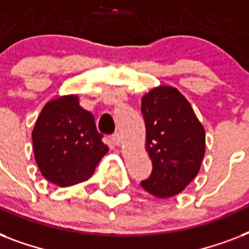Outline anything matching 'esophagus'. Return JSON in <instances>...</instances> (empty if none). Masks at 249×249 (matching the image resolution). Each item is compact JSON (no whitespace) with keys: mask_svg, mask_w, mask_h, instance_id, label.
I'll list each match as a JSON object with an SVG mask.
<instances>
[{"mask_svg":"<svg viewBox=\"0 0 249 249\" xmlns=\"http://www.w3.org/2000/svg\"><path fill=\"white\" fill-rule=\"evenodd\" d=\"M111 140H112V142L116 144V146H120V144L123 143V138H121L120 133H115V134H112Z\"/></svg>","mask_w":249,"mask_h":249,"instance_id":"obj_1","label":"esophagus"}]
</instances>
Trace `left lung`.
I'll return each instance as SVG.
<instances>
[{
	"label": "left lung",
	"instance_id": "8db88e82",
	"mask_svg": "<svg viewBox=\"0 0 249 249\" xmlns=\"http://www.w3.org/2000/svg\"><path fill=\"white\" fill-rule=\"evenodd\" d=\"M146 151L151 176L141 182L147 193L170 197L196 177L205 154V132L189 101L172 86H159L142 97Z\"/></svg>",
	"mask_w": 249,
	"mask_h": 249
}]
</instances>
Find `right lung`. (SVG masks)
I'll use <instances>...</instances> for the list:
<instances>
[{
	"label": "right lung",
	"instance_id": "add662e5",
	"mask_svg": "<svg viewBox=\"0 0 249 249\" xmlns=\"http://www.w3.org/2000/svg\"><path fill=\"white\" fill-rule=\"evenodd\" d=\"M94 116L76 95L49 102L32 132L35 159L41 173L54 185L72 186L93 176L107 154Z\"/></svg>",
	"mask_w": 249,
	"mask_h": 249
}]
</instances>
